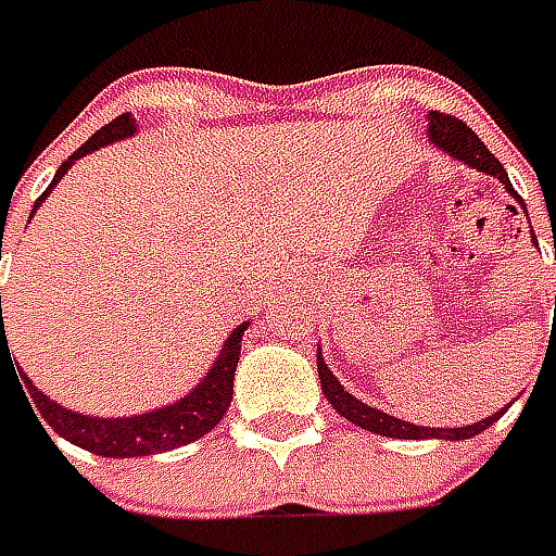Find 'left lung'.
Wrapping results in <instances>:
<instances>
[{"label":"left lung","mask_w":556,"mask_h":556,"mask_svg":"<svg viewBox=\"0 0 556 556\" xmlns=\"http://www.w3.org/2000/svg\"><path fill=\"white\" fill-rule=\"evenodd\" d=\"M427 141L433 143V147H440V150H445V153H448L452 159H457V162L469 165V168L496 177L500 184L506 186L508 195L515 198V201L523 207V198L511 189V180H508L506 168L500 165V159H496L494 153L481 143L479 135L469 129L464 119L440 114V111H430V114H427ZM554 306H556V298H554ZM316 367H318V379H321V391H325V397H328V403H331L337 413L343 415L345 421H352L355 427H364V430H370V433H379V437H391V440H469V437H479L481 430H488L494 421H500L508 409L506 406V409H500V413L488 415V418H481V421L467 427H418V425H409V421H400V418L382 413V409H372V406H367V403H361L355 394H349V391L340 386V379L328 370V364H325V358H321V352L316 355Z\"/></svg>","instance_id":"1"}]
</instances>
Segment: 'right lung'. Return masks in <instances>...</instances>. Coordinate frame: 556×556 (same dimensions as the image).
<instances>
[{"label":"right lung","instance_id":"add662e5","mask_svg":"<svg viewBox=\"0 0 556 556\" xmlns=\"http://www.w3.org/2000/svg\"><path fill=\"white\" fill-rule=\"evenodd\" d=\"M138 129L135 116L123 114L111 119L108 126L96 131L80 150H75L68 162H62L56 177L50 180V186L41 192V198L35 201V207L45 201V198L53 192V186L60 184L65 177V170L75 165V159L87 156L99 147H108V143L123 141V138H131ZM2 252V243H0ZM2 258V255H0ZM0 318H2V298H0ZM250 328V321H243L240 328L228 333V340L219 349V355L213 361V367L207 370V376L198 382L186 397H180L177 403H168L162 409H153V413L131 415V418H96V415L72 413L60 403L35 388L26 376L21 382L26 386L23 394H29L26 400H33V406L38 409L35 418H45L53 433H60L62 440L75 442L80 448H87L92 454H102V457H147V454H162L168 448H177V445H186V442L201 440L207 430L223 421L225 409L231 406V394H235V370H238L240 361V340H243V331ZM2 349H8L5 340V325H2L0 333V358ZM29 406V409H33ZM41 425V421H38Z\"/></svg>","mask_w":556,"mask_h":556}]
</instances>
